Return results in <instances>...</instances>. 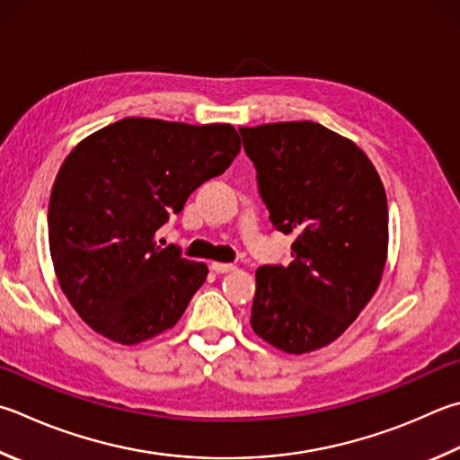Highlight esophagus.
Wrapping results in <instances>:
<instances>
[{
	"mask_svg": "<svg viewBox=\"0 0 460 460\" xmlns=\"http://www.w3.org/2000/svg\"><path fill=\"white\" fill-rule=\"evenodd\" d=\"M211 270L217 273H229V271H235L237 267L233 263H223V261H213L211 263Z\"/></svg>",
	"mask_w": 460,
	"mask_h": 460,
	"instance_id": "1",
	"label": "esophagus"
}]
</instances>
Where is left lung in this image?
<instances>
[{"mask_svg":"<svg viewBox=\"0 0 460 460\" xmlns=\"http://www.w3.org/2000/svg\"><path fill=\"white\" fill-rule=\"evenodd\" d=\"M239 132L273 227L296 237L294 261L255 273L252 328L281 352H314L338 340L380 286L386 190L360 146L317 122Z\"/></svg>","mask_w":460,"mask_h":460,"instance_id":"obj_1","label":"left lung"}]
</instances>
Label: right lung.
Wrapping results in <instances>:
<instances>
[{
	"instance_id": "obj_1",
	"label": "right lung",
	"mask_w": 460,
	"mask_h": 460,
	"mask_svg": "<svg viewBox=\"0 0 460 460\" xmlns=\"http://www.w3.org/2000/svg\"><path fill=\"white\" fill-rule=\"evenodd\" d=\"M239 150L231 124L135 116L72 148L49 195L48 239L58 283L92 330L135 346L181 320L208 270L158 247L156 231Z\"/></svg>"
}]
</instances>
